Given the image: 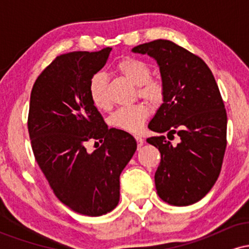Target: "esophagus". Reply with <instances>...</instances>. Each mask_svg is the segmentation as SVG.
I'll list each match as a JSON object with an SVG mask.
<instances>
[{
    "label": "esophagus",
    "mask_w": 249,
    "mask_h": 249,
    "mask_svg": "<svg viewBox=\"0 0 249 249\" xmlns=\"http://www.w3.org/2000/svg\"><path fill=\"white\" fill-rule=\"evenodd\" d=\"M134 138H136L137 144H138V147H142V144H144V139H142L141 136H134Z\"/></svg>",
    "instance_id": "esophagus-1"
}]
</instances>
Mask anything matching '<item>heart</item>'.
I'll return each instance as SVG.
<instances>
[{
  "label": "heart",
  "instance_id": "b5f03b06",
  "mask_svg": "<svg viewBox=\"0 0 249 249\" xmlns=\"http://www.w3.org/2000/svg\"><path fill=\"white\" fill-rule=\"evenodd\" d=\"M116 69L121 75L138 87V95L153 103H159L164 95V88L158 79L150 78L151 69L145 62L137 58H124L117 63ZM107 77L97 72L89 82V96L91 102L99 110H108L111 107L107 90ZM148 108L144 104H134L119 107L110 117V124L127 132H139L147 119Z\"/></svg>",
  "mask_w": 249,
  "mask_h": 249
}]
</instances>
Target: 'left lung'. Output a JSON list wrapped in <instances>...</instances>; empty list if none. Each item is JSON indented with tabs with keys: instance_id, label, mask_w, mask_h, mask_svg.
Masks as SVG:
<instances>
[{
	"instance_id": "left-lung-1",
	"label": "left lung",
	"mask_w": 249,
	"mask_h": 249,
	"mask_svg": "<svg viewBox=\"0 0 249 249\" xmlns=\"http://www.w3.org/2000/svg\"><path fill=\"white\" fill-rule=\"evenodd\" d=\"M132 51L152 57L160 71L162 104L148 128L180 139L174 147L162 134L146 139L161 156L157 193L173 206H188L210 192L221 171L227 115L219 88L206 63L176 43L157 39Z\"/></svg>"
}]
</instances>
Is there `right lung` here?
<instances>
[{
  "label": "right lung",
  "instance_id": "1",
  "mask_svg": "<svg viewBox=\"0 0 249 249\" xmlns=\"http://www.w3.org/2000/svg\"><path fill=\"white\" fill-rule=\"evenodd\" d=\"M112 48L56 57L34 84L28 131L37 164L55 196L75 212L99 216L119 201V176L137 150L136 139L108 128L89 96V82ZM99 145L89 154L85 142Z\"/></svg>",
  "mask_w": 249,
  "mask_h": 249
}]
</instances>
